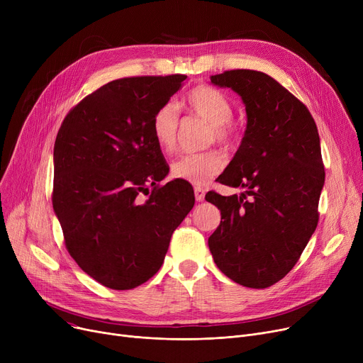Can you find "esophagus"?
Returning <instances> with one entry per match:
<instances>
[{"label":"esophagus","mask_w":363,"mask_h":363,"mask_svg":"<svg viewBox=\"0 0 363 363\" xmlns=\"http://www.w3.org/2000/svg\"><path fill=\"white\" fill-rule=\"evenodd\" d=\"M194 196H196L197 201H203L204 196H206L204 188L203 186H194Z\"/></svg>","instance_id":"34e87169"}]
</instances>
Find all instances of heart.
<instances>
[{
	"label": "heart",
	"instance_id": "1",
	"mask_svg": "<svg viewBox=\"0 0 363 363\" xmlns=\"http://www.w3.org/2000/svg\"><path fill=\"white\" fill-rule=\"evenodd\" d=\"M184 107L193 116L211 125L208 140L216 141L223 147H230L237 141L238 132L231 122L234 108L226 95L211 86L197 85L189 89L184 99ZM179 129V113L175 104L164 103L151 119V132L157 145L172 152L177 148ZM226 164L225 156L218 150H208L199 155H186L172 163V177L186 181L197 186L211 182L219 175Z\"/></svg>",
	"mask_w": 363,
	"mask_h": 363
}]
</instances>
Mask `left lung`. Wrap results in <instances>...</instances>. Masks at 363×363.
Returning a JSON list of instances; mask_svg holds the SVG:
<instances>
[{"label":"left lung","mask_w":363,"mask_h":363,"mask_svg":"<svg viewBox=\"0 0 363 363\" xmlns=\"http://www.w3.org/2000/svg\"><path fill=\"white\" fill-rule=\"evenodd\" d=\"M211 81L240 95L247 128L218 178L244 193L206 194L223 219L208 249L228 278L266 289L293 269L316 230L325 182L318 128L308 107L263 72L228 70Z\"/></svg>","instance_id":"8db88e82"}]
</instances>
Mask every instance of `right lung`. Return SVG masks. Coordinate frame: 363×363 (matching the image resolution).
Wrapping results in <instances>:
<instances>
[{"instance_id":"1","label":"right lung","mask_w":363,"mask_h":363,"mask_svg":"<svg viewBox=\"0 0 363 363\" xmlns=\"http://www.w3.org/2000/svg\"><path fill=\"white\" fill-rule=\"evenodd\" d=\"M185 79L111 81L74 106L57 133L54 212L69 255L107 289L130 290L155 275L194 206L188 182L157 185L169 167L151 132L152 114ZM148 184L153 191L141 202Z\"/></svg>"}]
</instances>
